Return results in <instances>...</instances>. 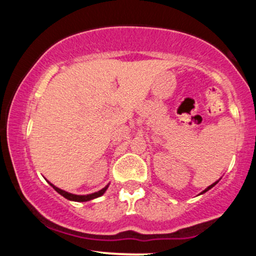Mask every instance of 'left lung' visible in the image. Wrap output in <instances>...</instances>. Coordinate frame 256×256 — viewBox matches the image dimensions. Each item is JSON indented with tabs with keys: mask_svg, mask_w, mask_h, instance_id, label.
<instances>
[{
	"mask_svg": "<svg viewBox=\"0 0 256 256\" xmlns=\"http://www.w3.org/2000/svg\"><path fill=\"white\" fill-rule=\"evenodd\" d=\"M216 183H218V180H216V183H213L212 185H210V186H208V188H207V189H204V192H202L201 194H204V192H208V190H210V189H212V188H213V186H214V185H216Z\"/></svg>",
	"mask_w": 256,
	"mask_h": 256,
	"instance_id": "1",
	"label": "left lung"
}]
</instances>
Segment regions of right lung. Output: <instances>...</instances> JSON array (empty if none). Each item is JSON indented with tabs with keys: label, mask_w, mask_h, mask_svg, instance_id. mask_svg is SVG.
<instances>
[{
	"label": "right lung",
	"mask_w": 256,
	"mask_h": 256,
	"mask_svg": "<svg viewBox=\"0 0 256 256\" xmlns=\"http://www.w3.org/2000/svg\"><path fill=\"white\" fill-rule=\"evenodd\" d=\"M52 185V188H54L56 192L60 194V195H62L64 198L70 200V201H77V202H85V201H90V200H94L96 198H100V196H102L106 192V190L108 189V185H106V186L104 188V189H101L100 192H96L94 194H89V195H74V194H70L67 192H64V190H61L58 189V186H55V185H52V183H49Z\"/></svg>",
	"instance_id": "1"
}]
</instances>
